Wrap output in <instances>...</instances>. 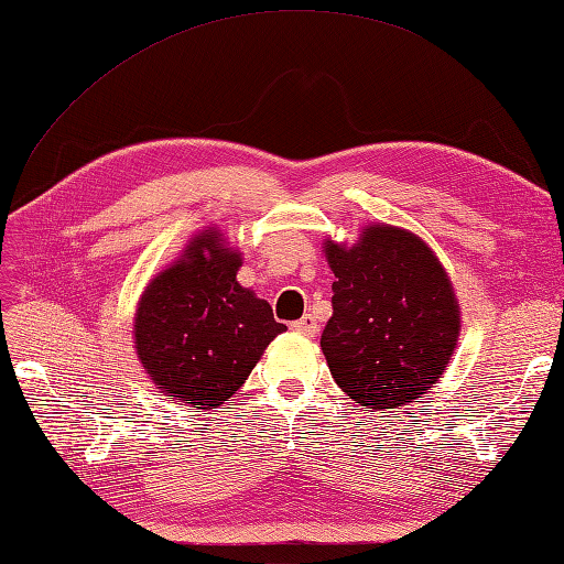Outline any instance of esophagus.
<instances>
[{
	"mask_svg": "<svg viewBox=\"0 0 564 564\" xmlns=\"http://www.w3.org/2000/svg\"><path fill=\"white\" fill-rule=\"evenodd\" d=\"M292 327L296 329L299 335H306V337H315L318 335V323H315L313 315H304V318L292 323Z\"/></svg>",
	"mask_w": 564,
	"mask_h": 564,
	"instance_id": "esophagus-1",
	"label": "esophagus"
}]
</instances>
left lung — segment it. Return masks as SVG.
Wrapping results in <instances>:
<instances>
[{"label":"left lung","instance_id":"1","mask_svg":"<svg viewBox=\"0 0 564 564\" xmlns=\"http://www.w3.org/2000/svg\"><path fill=\"white\" fill-rule=\"evenodd\" d=\"M335 272L321 347L335 382L364 409H397L433 388L455 354L462 315L421 237L370 225L354 246L325 241Z\"/></svg>","mask_w":564,"mask_h":564}]
</instances>
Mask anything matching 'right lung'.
I'll use <instances>...</instances> for the list:
<instances>
[{
	"mask_svg": "<svg viewBox=\"0 0 564 564\" xmlns=\"http://www.w3.org/2000/svg\"><path fill=\"white\" fill-rule=\"evenodd\" d=\"M241 253L208 227L182 258L148 282L135 308V354L170 402L217 409L229 402L286 325L268 301L237 282Z\"/></svg>",
	"mask_w": 564,
	"mask_h": 564,
	"instance_id": "obj_1",
	"label": "right lung"
}]
</instances>
